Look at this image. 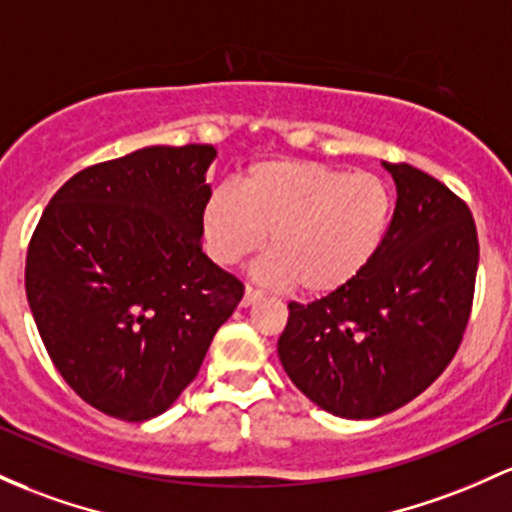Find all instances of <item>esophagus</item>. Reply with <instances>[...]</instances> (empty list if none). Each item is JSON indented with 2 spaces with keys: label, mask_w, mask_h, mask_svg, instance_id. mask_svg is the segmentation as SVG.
Wrapping results in <instances>:
<instances>
[{
  "label": "esophagus",
  "mask_w": 512,
  "mask_h": 512,
  "mask_svg": "<svg viewBox=\"0 0 512 512\" xmlns=\"http://www.w3.org/2000/svg\"><path fill=\"white\" fill-rule=\"evenodd\" d=\"M262 296H265V291L257 289V286H245V296H243V306H252L255 301H260Z\"/></svg>",
  "instance_id": "1"
}]
</instances>
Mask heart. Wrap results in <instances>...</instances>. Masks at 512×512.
I'll return each mask as SVG.
<instances>
[{
    "label": "heart",
    "instance_id": "obj_1",
    "mask_svg": "<svg viewBox=\"0 0 512 512\" xmlns=\"http://www.w3.org/2000/svg\"><path fill=\"white\" fill-rule=\"evenodd\" d=\"M391 184L376 172L311 160L250 167L243 192L218 187L204 206V238L221 265H238L265 245V274L306 296L352 284L384 245Z\"/></svg>",
    "mask_w": 512,
    "mask_h": 512
}]
</instances>
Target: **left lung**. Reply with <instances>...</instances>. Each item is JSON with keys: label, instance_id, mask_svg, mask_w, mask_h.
Wrapping results in <instances>:
<instances>
[{"label": "left lung", "instance_id": "1", "mask_svg": "<svg viewBox=\"0 0 512 512\" xmlns=\"http://www.w3.org/2000/svg\"><path fill=\"white\" fill-rule=\"evenodd\" d=\"M384 167L398 199L372 265L323 299L291 301L277 342L296 389L340 418H379L428 389L474 303L479 235L466 201L408 162Z\"/></svg>", "mask_w": 512, "mask_h": 512}]
</instances>
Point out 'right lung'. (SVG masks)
<instances>
[{
  "label": "right lung",
  "instance_id": "1",
  "mask_svg": "<svg viewBox=\"0 0 512 512\" xmlns=\"http://www.w3.org/2000/svg\"><path fill=\"white\" fill-rule=\"evenodd\" d=\"M213 145H153L70 177L26 252V296L70 389L150 420L199 374L245 286L201 252Z\"/></svg>",
  "mask_w": 512,
  "mask_h": 512
}]
</instances>
